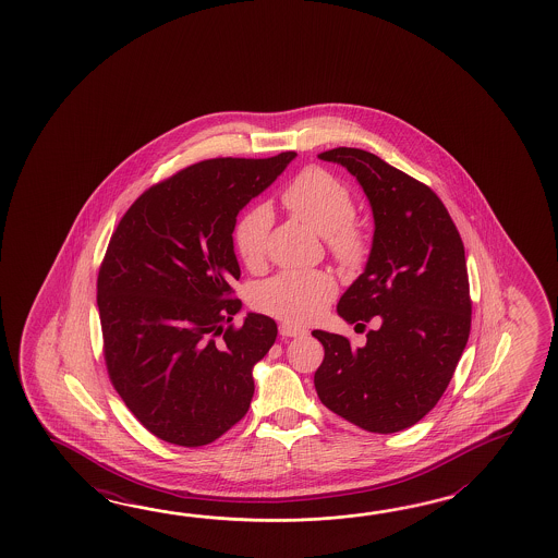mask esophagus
Instances as JSON below:
<instances>
[{
    "instance_id": "1",
    "label": "esophagus",
    "mask_w": 558,
    "mask_h": 558,
    "mask_svg": "<svg viewBox=\"0 0 558 558\" xmlns=\"http://www.w3.org/2000/svg\"><path fill=\"white\" fill-rule=\"evenodd\" d=\"M279 332H281L283 337H301V335H307V329L296 327V325H291V323H281V325H279Z\"/></svg>"
}]
</instances>
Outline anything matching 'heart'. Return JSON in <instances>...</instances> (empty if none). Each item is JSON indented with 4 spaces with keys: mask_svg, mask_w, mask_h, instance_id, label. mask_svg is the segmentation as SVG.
Segmentation results:
<instances>
[{
    "mask_svg": "<svg viewBox=\"0 0 558 558\" xmlns=\"http://www.w3.org/2000/svg\"><path fill=\"white\" fill-rule=\"evenodd\" d=\"M289 214L307 223L325 238L332 257L347 267L367 259L371 238L359 223L355 203L343 181L320 167H307L281 193ZM274 214L267 205H255L233 229V245L247 267H259L265 259ZM337 293V283L327 271L287 269L259 284L255 307L287 323H308L319 317Z\"/></svg>",
    "mask_w": 558,
    "mask_h": 558,
    "instance_id": "heart-1",
    "label": "heart"
}]
</instances>
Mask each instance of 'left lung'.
I'll use <instances>...</instances> for the list:
<instances>
[{"mask_svg": "<svg viewBox=\"0 0 558 558\" xmlns=\"http://www.w3.org/2000/svg\"><path fill=\"white\" fill-rule=\"evenodd\" d=\"M347 167L367 193L375 235L367 267L337 313L365 327L367 344L313 331L325 347L315 373L320 403L368 433L413 427L439 403L471 332L473 301L463 239L437 193L355 147L319 154Z\"/></svg>", "mask_w": 558, "mask_h": 558, "instance_id": "left-lung-1", "label": "left lung"}]
</instances>
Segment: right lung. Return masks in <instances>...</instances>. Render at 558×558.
<instances>
[{
  "mask_svg": "<svg viewBox=\"0 0 558 558\" xmlns=\"http://www.w3.org/2000/svg\"><path fill=\"white\" fill-rule=\"evenodd\" d=\"M295 155L185 167L143 191L109 239L97 275L107 373L157 439L203 447L250 411L251 371L277 325L259 313L231 325L241 308L233 229Z\"/></svg>",
  "mask_w": 558,
  "mask_h": 558,
  "instance_id": "add662e5",
  "label": "right lung"
}]
</instances>
